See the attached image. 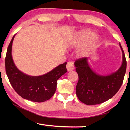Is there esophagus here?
I'll return each instance as SVG.
<instances>
[{"mask_svg": "<svg viewBox=\"0 0 130 130\" xmlns=\"http://www.w3.org/2000/svg\"><path fill=\"white\" fill-rule=\"evenodd\" d=\"M67 69L68 71H71V70H73L74 69V64L73 62H68L67 65Z\"/></svg>", "mask_w": 130, "mask_h": 130, "instance_id": "1", "label": "esophagus"}]
</instances>
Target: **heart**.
Returning a JSON list of instances; mask_svg holds the SVG:
<instances>
[{"mask_svg": "<svg viewBox=\"0 0 130 130\" xmlns=\"http://www.w3.org/2000/svg\"><path fill=\"white\" fill-rule=\"evenodd\" d=\"M94 37V34L93 32L89 31H84L81 32L80 34L78 35L77 39L74 41V44L76 46H81L87 42L91 39H93ZM92 47V45H90L89 47L84 48L82 50H81L79 52V54L81 56H85L89 52L90 49Z\"/></svg>", "mask_w": 130, "mask_h": 130, "instance_id": "1", "label": "heart"}]
</instances>
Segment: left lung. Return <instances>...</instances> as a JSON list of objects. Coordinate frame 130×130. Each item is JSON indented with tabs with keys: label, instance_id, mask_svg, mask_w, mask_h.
Listing matches in <instances>:
<instances>
[{
	"label": "left lung",
	"instance_id": "8db88e82",
	"mask_svg": "<svg viewBox=\"0 0 130 130\" xmlns=\"http://www.w3.org/2000/svg\"><path fill=\"white\" fill-rule=\"evenodd\" d=\"M123 62L119 69L109 75L102 76L95 73L88 62L87 57L77 60L74 62L78 75L76 94L81 102L89 105L100 104L112 98L122 86L127 68L124 51Z\"/></svg>",
	"mask_w": 130,
	"mask_h": 130
}]
</instances>
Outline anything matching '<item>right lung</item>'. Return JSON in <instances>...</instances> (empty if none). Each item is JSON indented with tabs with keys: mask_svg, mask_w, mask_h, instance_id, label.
<instances>
[{
	"mask_svg": "<svg viewBox=\"0 0 130 130\" xmlns=\"http://www.w3.org/2000/svg\"><path fill=\"white\" fill-rule=\"evenodd\" d=\"M15 34L7 48L5 58L6 72L15 92L25 99L43 102L50 99L56 91L57 81L67 72V62L58 65L46 74L31 76L21 72L15 66L12 57V46Z\"/></svg>",
	"mask_w": 130,
	"mask_h": 130,
	"instance_id": "add662e5",
	"label": "right lung"
}]
</instances>
